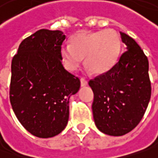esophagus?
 Returning a JSON list of instances; mask_svg holds the SVG:
<instances>
[{"label":"esophagus","instance_id":"obj_1","mask_svg":"<svg viewBox=\"0 0 158 158\" xmlns=\"http://www.w3.org/2000/svg\"><path fill=\"white\" fill-rule=\"evenodd\" d=\"M80 81H81V86H85V85H87V84H88V82L85 80L84 77H81Z\"/></svg>","mask_w":158,"mask_h":158}]
</instances>
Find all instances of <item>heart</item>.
<instances>
[{"mask_svg":"<svg viewBox=\"0 0 158 158\" xmlns=\"http://www.w3.org/2000/svg\"><path fill=\"white\" fill-rule=\"evenodd\" d=\"M71 41L72 45L64 44L60 49L64 66L73 71L85 57V67L94 74L105 73L114 65L121 47L119 36L113 29L81 31L74 34Z\"/></svg>","mask_w":158,"mask_h":158,"instance_id":"b5f03b06","label":"heart"}]
</instances>
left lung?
Here are the masks:
<instances>
[{
    "label": "left lung",
    "mask_w": 158,
    "mask_h": 158,
    "mask_svg": "<svg viewBox=\"0 0 158 158\" xmlns=\"http://www.w3.org/2000/svg\"><path fill=\"white\" fill-rule=\"evenodd\" d=\"M120 35L127 50L109 71L89 81L96 127L110 136H122L135 129L151 96L147 56L132 38Z\"/></svg>",
    "instance_id": "obj_1"
}]
</instances>
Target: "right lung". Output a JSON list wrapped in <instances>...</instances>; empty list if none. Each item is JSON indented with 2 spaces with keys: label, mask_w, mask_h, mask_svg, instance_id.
<instances>
[{
  "label": "right lung",
  "mask_w": 158,
  "mask_h": 158,
  "mask_svg": "<svg viewBox=\"0 0 158 158\" xmlns=\"http://www.w3.org/2000/svg\"><path fill=\"white\" fill-rule=\"evenodd\" d=\"M60 30L40 29L23 40L11 61L10 101L21 125L32 135L48 139L64 130L69 98L80 80L64 69Z\"/></svg>",
  "instance_id": "obj_1"
}]
</instances>
